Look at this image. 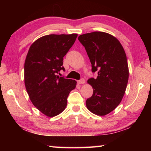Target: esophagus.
Here are the masks:
<instances>
[{"label": "esophagus", "instance_id": "esophagus-1", "mask_svg": "<svg viewBox=\"0 0 151 151\" xmlns=\"http://www.w3.org/2000/svg\"><path fill=\"white\" fill-rule=\"evenodd\" d=\"M77 83L78 84H84L85 83V79H84V78H81V80H79V81H77Z\"/></svg>", "mask_w": 151, "mask_h": 151}]
</instances>
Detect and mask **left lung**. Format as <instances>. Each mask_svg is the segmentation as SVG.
<instances>
[{
    "label": "left lung",
    "instance_id": "obj_1",
    "mask_svg": "<svg viewBox=\"0 0 151 151\" xmlns=\"http://www.w3.org/2000/svg\"><path fill=\"white\" fill-rule=\"evenodd\" d=\"M78 39L84 46L96 78L88 83L93 93L86 101L87 109L104 116L115 109L122 101L129 80V67L123 47L113 36L95 31L81 35Z\"/></svg>",
    "mask_w": 151,
    "mask_h": 151
}]
</instances>
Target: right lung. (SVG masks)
I'll return each instance as SVG.
<instances>
[{"instance_id":"right-lung-1","label":"right lung","mask_w":151,"mask_h":151,"mask_svg":"<svg viewBox=\"0 0 151 151\" xmlns=\"http://www.w3.org/2000/svg\"><path fill=\"white\" fill-rule=\"evenodd\" d=\"M77 34L49 35L37 39L24 63V83L30 101L46 116L61 113L67 104L76 81L57 75L63 67V57L75 43Z\"/></svg>"}]
</instances>
